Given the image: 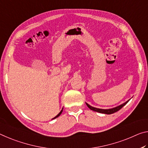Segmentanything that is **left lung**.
Instances as JSON below:
<instances>
[{"instance_id":"8db88e82","label":"left lung","mask_w":148,"mask_h":148,"mask_svg":"<svg viewBox=\"0 0 148 148\" xmlns=\"http://www.w3.org/2000/svg\"><path fill=\"white\" fill-rule=\"evenodd\" d=\"M126 101L125 103L117 106V107L112 108V109H109V110H103V109H99V108H94V107H92L91 106H90L89 104H88L87 103H86V106L88 107V108L90 109V110H92V111H97V112H99V113H104V114H112V113H114L115 112H117V111L121 110V109L123 107V106L126 105V104L128 103V101Z\"/></svg>"}]
</instances>
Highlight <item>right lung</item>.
<instances>
[{"label":"right lung","mask_w":148,"mask_h":148,"mask_svg":"<svg viewBox=\"0 0 148 148\" xmlns=\"http://www.w3.org/2000/svg\"><path fill=\"white\" fill-rule=\"evenodd\" d=\"M62 111H63V110H62V111H60V112L59 113H58V114L56 115V117H54V118H53V119H56V117H59V116L60 115H61V113H62Z\"/></svg>","instance_id":"right-lung-1"}]
</instances>
